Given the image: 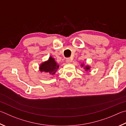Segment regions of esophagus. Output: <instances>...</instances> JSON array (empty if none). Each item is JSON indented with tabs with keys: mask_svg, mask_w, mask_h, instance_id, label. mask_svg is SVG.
<instances>
[{
	"mask_svg": "<svg viewBox=\"0 0 126 126\" xmlns=\"http://www.w3.org/2000/svg\"><path fill=\"white\" fill-rule=\"evenodd\" d=\"M71 62H72V60H71L70 58H67V59H66V63L69 64V63H70Z\"/></svg>",
	"mask_w": 126,
	"mask_h": 126,
	"instance_id": "1",
	"label": "esophagus"
}]
</instances>
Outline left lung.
<instances>
[{
    "instance_id": "8db88e82",
    "label": "left lung",
    "mask_w": 126,
    "mask_h": 126,
    "mask_svg": "<svg viewBox=\"0 0 126 126\" xmlns=\"http://www.w3.org/2000/svg\"><path fill=\"white\" fill-rule=\"evenodd\" d=\"M80 66H81V68H83V69L85 70V71H88V70L90 69V68H91L90 65H85V64H84V63H81Z\"/></svg>"
}]
</instances>
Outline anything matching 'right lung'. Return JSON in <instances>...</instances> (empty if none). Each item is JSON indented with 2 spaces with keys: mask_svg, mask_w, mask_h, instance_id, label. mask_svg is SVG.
Instances as JSON below:
<instances>
[{
  "mask_svg": "<svg viewBox=\"0 0 126 126\" xmlns=\"http://www.w3.org/2000/svg\"><path fill=\"white\" fill-rule=\"evenodd\" d=\"M59 65L54 60V58L50 56L48 60L41 63L39 67L40 72H45L54 75L59 69Z\"/></svg>",
  "mask_w": 126,
  "mask_h": 126,
  "instance_id": "add662e5",
  "label": "right lung"
}]
</instances>
